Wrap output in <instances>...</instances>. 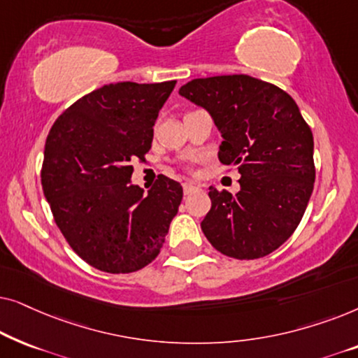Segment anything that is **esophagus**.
<instances>
[{
    "mask_svg": "<svg viewBox=\"0 0 358 358\" xmlns=\"http://www.w3.org/2000/svg\"><path fill=\"white\" fill-rule=\"evenodd\" d=\"M197 189H199V187H197V185H195L194 182H184V184H182V190H184L185 195L192 194L194 190H197Z\"/></svg>",
    "mask_w": 358,
    "mask_h": 358,
    "instance_id": "obj_1",
    "label": "esophagus"
}]
</instances>
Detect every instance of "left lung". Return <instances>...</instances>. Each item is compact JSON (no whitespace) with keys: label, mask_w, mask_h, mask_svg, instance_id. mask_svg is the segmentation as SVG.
Instances as JSON below:
<instances>
[{"label":"left lung","mask_w":358,"mask_h":358,"mask_svg":"<svg viewBox=\"0 0 358 358\" xmlns=\"http://www.w3.org/2000/svg\"><path fill=\"white\" fill-rule=\"evenodd\" d=\"M222 131L218 159L241 174L239 192L210 187L200 223L224 256H267L292 236L310 202L316 169L313 134L290 94L249 75L197 78L179 90Z\"/></svg>","instance_id":"left-lung-1"}]
</instances>
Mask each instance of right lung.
I'll use <instances>...</instances> for the list:
<instances>
[{
	"instance_id": "1",
	"label": "right lung",
	"mask_w": 358,
	"mask_h": 358,
	"mask_svg": "<svg viewBox=\"0 0 358 358\" xmlns=\"http://www.w3.org/2000/svg\"><path fill=\"white\" fill-rule=\"evenodd\" d=\"M176 80L106 85L68 107L48 131L42 189L73 251L109 273L153 262L182 200V185L159 174L148 194L131 185L158 112Z\"/></svg>"
}]
</instances>
